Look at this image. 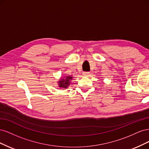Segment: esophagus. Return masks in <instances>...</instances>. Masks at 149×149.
Listing matches in <instances>:
<instances>
[{
    "mask_svg": "<svg viewBox=\"0 0 149 149\" xmlns=\"http://www.w3.org/2000/svg\"><path fill=\"white\" fill-rule=\"evenodd\" d=\"M89 74H90V72H88V71L84 72V73H83V75L85 76H89Z\"/></svg>",
    "mask_w": 149,
    "mask_h": 149,
    "instance_id": "1",
    "label": "esophagus"
}]
</instances>
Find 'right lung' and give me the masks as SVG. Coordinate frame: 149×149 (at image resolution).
<instances>
[{"label": "right lung", "instance_id": "1", "mask_svg": "<svg viewBox=\"0 0 149 149\" xmlns=\"http://www.w3.org/2000/svg\"><path fill=\"white\" fill-rule=\"evenodd\" d=\"M73 77L70 76H66L65 78H61L60 79V81H58V86L60 88H67L68 86L70 84V81L72 80Z\"/></svg>", "mask_w": 149, "mask_h": 149}]
</instances>
